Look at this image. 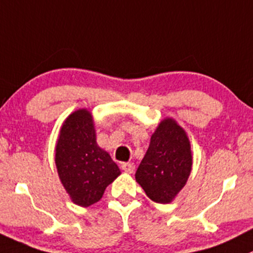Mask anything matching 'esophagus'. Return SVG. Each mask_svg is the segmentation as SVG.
<instances>
[{"mask_svg": "<svg viewBox=\"0 0 253 253\" xmlns=\"http://www.w3.org/2000/svg\"><path fill=\"white\" fill-rule=\"evenodd\" d=\"M121 167H122V169L126 171V173H133V170H134V164L133 163H129V162H128V163H122Z\"/></svg>", "mask_w": 253, "mask_h": 253, "instance_id": "1", "label": "esophagus"}]
</instances>
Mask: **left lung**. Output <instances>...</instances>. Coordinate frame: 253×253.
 <instances>
[{
  "mask_svg": "<svg viewBox=\"0 0 253 253\" xmlns=\"http://www.w3.org/2000/svg\"><path fill=\"white\" fill-rule=\"evenodd\" d=\"M193 157L185 131L173 119L158 125L136 171V180L151 200L168 204L185 185Z\"/></svg>",
  "mask_w": 253,
  "mask_h": 253,
  "instance_id": "obj_1",
  "label": "left lung"
}]
</instances>
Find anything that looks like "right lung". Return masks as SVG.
I'll use <instances>...</instances> for the list:
<instances>
[{"label": "right lung", "mask_w": 253, "mask_h": 253, "mask_svg": "<svg viewBox=\"0 0 253 253\" xmlns=\"http://www.w3.org/2000/svg\"><path fill=\"white\" fill-rule=\"evenodd\" d=\"M55 164L61 184L73 202L90 207L121 174L110 154L96 143L90 111L73 112L60 128L55 147Z\"/></svg>", "instance_id": "add662e5"}]
</instances>
